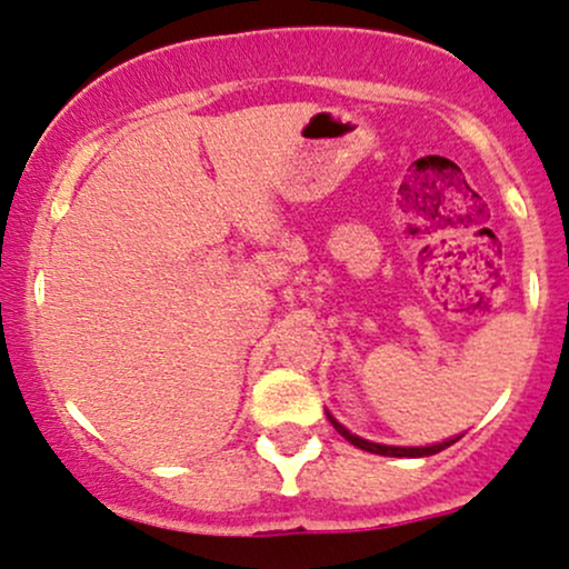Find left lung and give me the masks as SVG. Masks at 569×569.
Returning a JSON list of instances; mask_svg holds the SVG:
<instances>
[{"mask_svg": "<svg viewBox=\"0 0 569 569\" xmlns=\"http://www.w3.org/2000/svg\"><path fill=\"white\" fill-rule=\"evenodd\" d=\"M327 418H330V423L336 426V431L340 437L346 439V442H351L353 447H359V450H367V452H376V456H389V458H426V456H437V452H442L445 447L456 445L460 437H452V439H445V442L439 445H429V447H391V445H378V442H367V439L357 437V433H351L346 426H340L336 418L327 412Z\"/></svg>", "mask_w": 569, "mask_h": 569, "instance_id": "8db88e82", "label": "left lung"}]
</instances>
